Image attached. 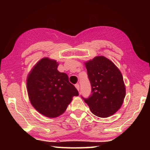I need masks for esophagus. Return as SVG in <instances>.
<instances>
[{"label": "esophagus", "mask_w": 150, "mask_h": 150, "mask_svg": "<svg viewBox=\"0 0 150 150\" xmlns=\"http://www.w3.org/2000/svg\"><path fill=\"white\" fill-rule=\"evenodd\" d=\"M75 87L79 91V83H77V84L75 85Z\"/></svg>", "instance_id": "obj_1"}]
</instances>
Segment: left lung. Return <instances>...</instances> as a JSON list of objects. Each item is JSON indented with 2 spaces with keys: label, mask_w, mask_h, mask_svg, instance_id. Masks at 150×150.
<instances>
[{
  "label": "left lung",
  "mask_w": 150,
  "mask_h": 150,
  "mask_svg": "<svg viewBox=\"0 0 150 150\" xmlns=\"http://www.w3.org/2000/svg\"><path fill=\"white\" fill-rule=\"evenodd\" d=\"M92 94L81 96L91 112L101 118L113 115L120 109L126 95V87L120 71L104 56H97L85 63Z\"/></svg>",
  "instance_id": "left-lung-1"
}]
</instances>
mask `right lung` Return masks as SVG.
<instances>
[{
  "label": "right lung",
  "mask_w": 150,
  "mask_h": 150,
  "mask_svg": "<svg viewBox=\"0 0 150 150\" xmlns=\"http://www.w3.org/2000/svg\"><path fill=\"white\" fill-rule=\"evenodd\" d=\"M58 63L47 57L40 60L28 75L27 91L32 105L49 118L62 115L79 93L65 73L57 70Z\"/></svg>",
  "instance_id": "obj_1"
}]
</instances>
